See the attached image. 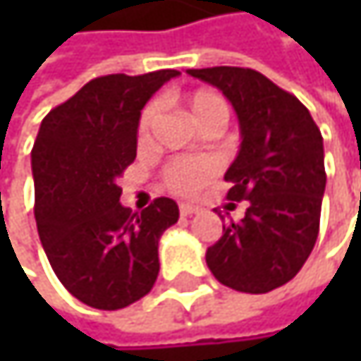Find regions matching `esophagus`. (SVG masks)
Returning <instances> with one entry per match:
<instances>
[{"mask_svg":"<svg viewBox=\"0 0 361 361\" xmlns=\"http://www.w3.org/2000/svg\"><path fill=\"white\" fill-rule=\"evenodd\" d=\"M180 213L183 215V217H190V215L198 213V204H192V202H181Z\"/></svg>","mask_w":361,"mask_h":361,"instance_id":"1","label":"esophagus"}]
</instances>
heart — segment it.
<instances>
[{"mask_svg": "<svg viewBox=\"0 0 361 361\" xmlns=\"http://www.w3.org/2000/svg\"><path fill=\"white\" fill-rule=\"evenodd\" d=\"M185 106L190 110L192 118L198 123V127L204 125H219L224 127V123L228 121V102L224 96H219L217 92L211 90H198L194 94H190L185 98ZM154 123V109H148L142 112L140 123H137V140L146 142L150 137V129ZM209 178V169L207 165H202L200 161L194 159H176L165 167V183L176 190V192H194L196 188H200Z\"/></svg>", "mask_w": 361, "mask_h": 361, "instance_id": "obj_1", "label": "heart"}]
</instances>
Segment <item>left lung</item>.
Returning a JSON list of instances; mask_svg holds the SVG:
<instances>
[{
    "label": "left lung",
    "instance_id": "left-lung-1",
    "mask_svg": "<svg viewBox=\"0 0 361 361\" xmlns=\"http://www.w3.org/2000/svg\"><path fill=\"white\" fill-rule=\"evenodd\" d=\"M185 73L215 85L240 125V150L224 180L232 181L228 200H245L247 213L224 224L221 238L207 249V265L234 290L269 293L299 274L318 238L326 188L322 133L293 94L252 68Z\"/></svg>",
    "mask_w": 361,
    "mask_h": 361
}]
</instances>
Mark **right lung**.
I'll return each mask as SVG.
<instances>
[{
    "instance_id": "add662e5",
    "label": "right lung",
    "mask_w": 361,
    "mask_h": 361,
    "mask_svg": "<svg viewBox=\"0 0 361 361\" xmlns=\"http://www.w3.org/2000/svg\"><path fill=\"white\" fill-rule=\"evenodd\" d=\"M178 75L92 79L41 121L31 152L37 232L58 280L90 307L123 310L157 282L159 238L178 224V202L161 196L131 213L116 180L135 161L142 109Z\"/></svg>"
}]
</instances>
